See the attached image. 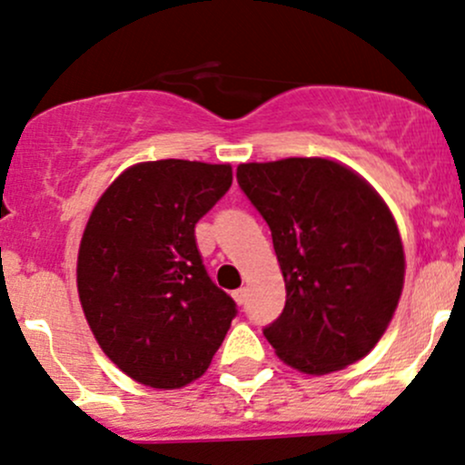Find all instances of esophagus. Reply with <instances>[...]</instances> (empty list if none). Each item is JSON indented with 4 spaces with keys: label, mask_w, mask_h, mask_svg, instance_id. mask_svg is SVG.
<instances>
[{
    "label": "esophagus",
    "mask_w": 465,
    "mask_h": 465,
    "mask_svg": "<svg viewBox=\"0 0 465 465\" xmlns=\"http://www.w3.org/2000/svg\"><path fill=\"white\" fill-rule=\"evenodd\" d=\"M232 299H234V302H237V305H243V302H246V290H243V288L234 290Z\"/></svg>",
    "instance_id": "34e87169"
}]
</instances>
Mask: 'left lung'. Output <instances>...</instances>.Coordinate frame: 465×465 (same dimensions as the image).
I'll list each match as a JSON object with an SVG mask.
<instances>
[{
	"mask_svg": "<svg viewBox=\"0 0 465 465\" xmlns=\"http://www.w3.org/2000/svg\"><path fill=\"white\" fill-rule=\"evenodd\" d=\"M237 182L272 232L285 307L263 336L302 373L364 358L387 331L404 248L382 197L349 166L285 158L237 166Z\"/></svg>",
	"mask_w": 465,
	"mask_h": 465,
	"instance_id": "left-lung-1",
	"label": "left lung"
}]
</instances>
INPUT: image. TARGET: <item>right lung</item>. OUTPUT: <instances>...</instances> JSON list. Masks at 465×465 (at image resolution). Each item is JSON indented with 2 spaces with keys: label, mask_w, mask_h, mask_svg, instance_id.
<instances>
[{
  "label": "right lung",
  "mask_w": 465,
  "mask_h": 465,
  "mask_svg": "<svg viewBox=\"0 0 465 465\" xmlns=\"http://www.w3.org/2000/svg\"><path fill=\"white\" fill-rule=\"evenodd\" d=\"M231 184V164L140 163L87 219L78 299L98 345L135 382L186 387L231 330L237 305L213 283L195 243V223Z\"/></svg>",
  "instance_id": "add662e5"
}]
</instances>
